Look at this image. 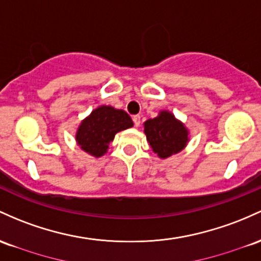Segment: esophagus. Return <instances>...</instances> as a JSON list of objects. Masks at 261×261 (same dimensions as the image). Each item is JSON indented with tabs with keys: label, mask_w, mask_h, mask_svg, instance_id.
Wrapping results in <instances>:
<instances>
[{
	"label": "esophagus",
	"mask_w": 261,
	"mask_h": 261,
	"mask_svg": "<svg viewBox=\"0 0 261 261\" xmlns=\"http://www.w3.org/2000/svg\"><path fill=\"white\" fill-rule=\"evenodd\" d=\"M134 120V125L136 126V127H139L140 124H141V117H140V115H135L133 117Z\"/></svg>",
	"instance_id": "obj_1"
}]
</instances>
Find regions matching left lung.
Listing matches in <instances>:
<instances>
[{"label": "left lung", "instance_id": "obj_1", "mask_svg": "<svg viewBox=\"0 0 261 261\" xmlns=\"http://www.w3.org/2000/svg\"><path fill=\"white\" fill-rule=\"evenodd\" d=\"M144 127L148 144L161 159L181 152L190 140L186 126L167 110H162L157 117L145 121Z\"/></svg>", "mask_w": 261, "mask_h": 261}]
</instances>
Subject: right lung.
<instances>
[{"label": "right lung", "mask_w": 261, "mask_h": 261, "mask_svg": "<svg viewBox=\"0 0 261 261\" xmlns=\"http://www.w3.org/2000/svg\"><path fill=\"white\" fill-rule=\"evenodd\" d=\"M131 117L124 110L113 107L96 108L79 125L75 140L83 151L94 157H101L107 153L109 144L116 133L133 127Z\"/></svg>", "instance_id": "obj_1"}]
</instances>
